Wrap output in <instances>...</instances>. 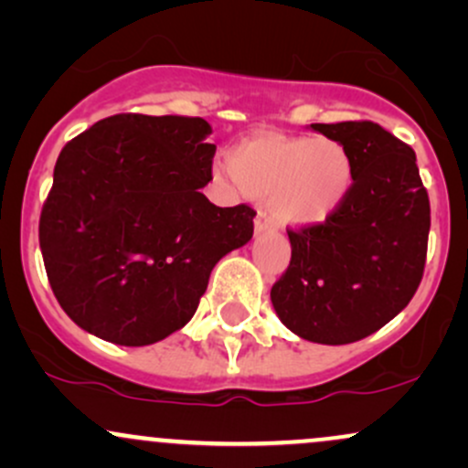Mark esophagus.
Returning <instances> with one entry per match:
<instances>
[{
  "instance_id": "1",
  "label": "esophagus",
  "mask_w": 468,
  "mask_h": 468,
  "mask_svg": "<svg viewBox=\"0 0 468 468\" xmlns=\"http://www.w3.org/2000/svg\"><path fill=\"white\" fill-rule=\"evenodd\" d=\"M272 227H275V222H272V219L268 218L264 211L257 213V218H255V233H264V230H271Z\"/></svg>"
}]
</instances>
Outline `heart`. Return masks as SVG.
I'll return each instance as SVG.
<instances>
[{"instance_id":"1","label":"heart","mask_w":468,"mask_h":468,"mask_svg":"<svg viewBox=\"0 0 468 468\" xmlns=\"http://www.w3.org/2000/svg\"><path fill=\"white\" fill-rule=\"evenodd\" d=\"M229 174L246 197H268L286 224L314 227L350 197L352 155L335 138L255 136L229 154Z\"/></svg>"}]
</instances>
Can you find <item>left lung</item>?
<instances>
[{
  "instance_id": "left-lung-1",
  "label": "left lung",
  "mask_w": 468,
  "mask_h": 468,
  "mask_svg": "<svg viewBox=\"0 0 468 468\" xmlns=\"http://www.w3.org/2000/svg\"><path fill=\"white\" fill-rule=\"evenodd\" d=\"M310 127L350 152L354 186L327 222L288 229L292 257L271 302L294 335L346 346L411 302L427 261L431 208L413 149L378 122Z\"/></svg>"
}]
</instances>
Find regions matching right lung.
Segmentation results:
<instances>
[{
    "instance_id": "add662e5",
    "label": "right lung",
    "mask_w": 468,
    "mask_h": 468,
    "mask_svg": "<svg viewBox=\"0 0 468 468\" xmlns=\"http://www.w3.org/2000/svg\"><path fill=\"white\" fill-rule=\"evenodd\" d=\"M211 125L116 114L58 154L39 218L52 292L74 324L116 346H152L189 324L213 266L252 238L249 204L216 207Z\"/></svg>"
}]
</instances>
